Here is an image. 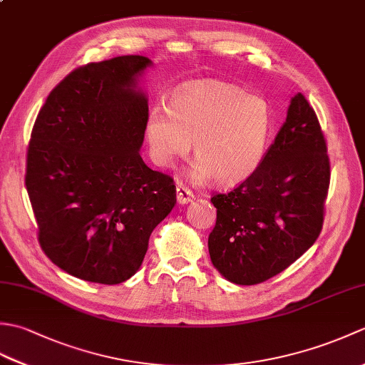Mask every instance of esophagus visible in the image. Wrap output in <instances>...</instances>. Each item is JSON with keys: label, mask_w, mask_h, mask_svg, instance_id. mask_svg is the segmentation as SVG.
<instances>
[{"label": "esophagus", "mask_w": 365, "mask_h": 365, "mask_svg": "<svg viewBox=\"0 0 365 365\" xmlns=\"http://www.w3.org/2000/svg\"><path fill=\"white\" fill-rule=\"evenodd\" d=\"M192 197H195V195H192L188 188H185L183 185H178L177 187V202L178 204H188V202H191Z\"/></svg>", "instance_id": "esophagus-1"}]
</instances>
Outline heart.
<instances>
[{"label": "heart", "instance_id": "1", "mask_svg": "<svg viewBox=\"0 0 365 365\" xmlns=\"http://www.w3.org/2000/svg\"><path fill=\"white\" fill-rule=\"evenodd\" d=\"M271 130L268 103L247 96L235 84H190L169 102L155 105L145 123L152 160L173 168L191 150L197 161L190 170L195 182L213 178L234 187L251 177L262 163Z\"/></svg>", "mask_w": 365, "mask_h": 365}]
</instances>
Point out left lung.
Instances as JSON below:
<instances>
[{"instance_id": "left-lung-1", "label": "left lung", "mask_w": 365, "mask_h": 365, "mask_svg": "<svg viewBox=\"0 0 365 365\" xmlns=\"http://www.w3.org/2000/svg\"><path fill=\"white\" fill-rule=\"evenodd\" d=\"M327 150L314 108L299 92L255 173L212 197L216 224L208 252L227 281L265 282L315 243L331 177Z\"/></svg>"}]
</instances>
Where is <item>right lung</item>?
<instances>
[{
	"label": "right lung",
	"instance_id": "1",
	"mask_svg": "<svg viewBox=\"0 0 365 365\" xmlns=\"http://www.w3.org/2000/svg\"><path fill=\"white\" fill-rule=\"evenodd\" d=\"M138 54L75 68L46 97L26 155L38 243L54 265L114 285L141 267L152 230L175 205L173 177L141 149L149 118Z\"/></svg>",
	"mask_w": 365,
	"mask_h": 365
}]
</instances>
